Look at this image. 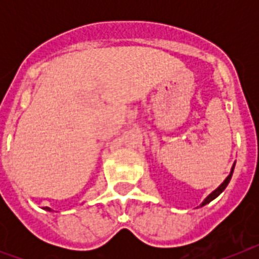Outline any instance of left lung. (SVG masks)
Here are the masks:
<instances>
[{"instance_id":"8db88e82","label":"left lung","mask_w":259,"mask_h":259,"mask_svg":"<svg viewBox=\"0 0 259 259\" xmlns=\"http://www.w3.org/2000/svg\"><path fill=\"white\" fill-rule=\"evenodd\" d=\"M234 166H235V164H234L233 165V168H231V172H230V175L227 177H226V180L223 181V183H222L221 185H219V187H218L217 189H215V191H212V192L209 193L208 196L205 197L204 199V201H203V203H201V207H203V205H205V204H208L209 201H212L213 199H215V197H218L219 196V195H221L222 192H223V191H225L226 189V187H227V185H229V183H230V180H231V176H233V172H234Z\"/></svg>"}]
</instances>
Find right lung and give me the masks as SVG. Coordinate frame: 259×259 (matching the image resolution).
<instances>
[{"label": "right lung", "mask_w": 259, "mask_h": 259, "mask_svg": "<svg viewBox=\"0 0 259 259\" xmlns=\"http://www.w3.org/2000/svg\"><path fill=\"white\" fill-rule=\"evenodd\" d=\"M44 209H47V211H51V208H50V207H46V208H44Z\"/></svg>", "instance_id": "add662e5"}]
</instances>
